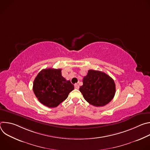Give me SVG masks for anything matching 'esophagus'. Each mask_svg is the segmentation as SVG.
<instances>
[{"mask_svg": "<svg viewBox=\"0 0 150 150\" xmlns=\"http://www.w3.org/2000/svg\"><path fill=\"white\" fill-rule=\"evenodd\" d=\"M74 87H75V88H76V89H79V88L78 84H77V83H76V84H75Z\"/></svg>", "mask_w": 150, "mask_h": 150, "instance_id": "obj_1", "label": "esophagus"}]
</instances>
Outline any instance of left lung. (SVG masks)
I'll use <instances>...</instances> for the list:
<instances>
[{"mask_svg":"<svg viewBox=\"0 0 150 150\" xmlns=\"http://www.w3.org/2000/svg\"><path fill=\"white\" fill-rule=\"evenodd\" d=\"M84 99L90 104L100 107L108 104L116 93L114 80L103 72L89 70L83 78V85L79 88Z\"/></svg>","mask_w":150,"mask_h":150,"instance_id":"1","label":"left lung"}]
</instances>
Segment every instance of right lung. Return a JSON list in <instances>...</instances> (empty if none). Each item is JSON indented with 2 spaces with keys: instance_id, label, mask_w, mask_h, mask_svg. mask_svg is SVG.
Wrapping results in <instances>:
<instances>
[{
  "instance_id": "obj_1",
  "label": "right lung",
  "mask_w": 150,
  "mask_h": 150,
  "mask_svg": "<svg viewBox=\"0 0 150 150\" xmlns=\"http://www.w3.org/2000/svg\"><path fill=\"white\" fill-rule=\"evenodd\" d=\"M60 69L41 70L33 83V91L38 101L49 108H56L65 100L74 85L62 76Z\"/></svg>"
}]
</instances>
